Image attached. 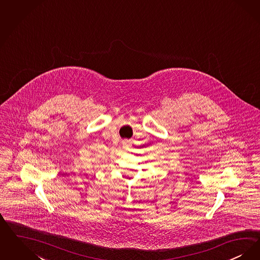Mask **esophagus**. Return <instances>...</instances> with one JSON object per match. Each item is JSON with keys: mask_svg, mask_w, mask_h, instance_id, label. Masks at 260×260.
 Returning <instances> with one entry per match:
<instances>
[{"mask_svg": "<svg viewBox=\"0 0 260 260\" xmlns=\"http://www.w3.org/2000/svg\"><path fill=\"white\" fill-rule=\"evenodd\" d=\"M129 147H131V144L128 143V141H123V148L124 149L127 150V149H129Z\"/></svg>", "mask_w": 260, "mask_h": 260, "instance_id": "esophagus-1", "label": "esophagus"}]
</instances>
